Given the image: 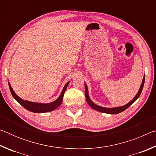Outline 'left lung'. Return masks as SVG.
<instances>
[{"mask_svg":"<svg viewBox=\"0 0 156 156\" xmlns=\"http://www.w3.org/2000/svg\"><path fill=\"white\" fill-rule=\"evenodd\" d=\"M144 80H145V76H144L143 80H142L141 86H140V88L139 91L138 92V94H137L136 96L133 98V100H131V101L129 102L128 104H126V105H124V106H122V107H115V108H105V107H100V106H98V105H96L95 103H94V102L91 100V99L89 98V94H88L87 86V84H84V88H85V97H86L87 102V103L89 104V106L93 108L94 109L96 110V111H98V112L106 113H109V114H117V113H119L122 112L123 111H125V109H127V108L129 106H130V105H131L132 104H133V102H135L136 100L138 98L139 96H140L141 92L142 91V89H143L144 84Z\"/></svg>","mask_w":156,"mask_h":156,"instance_id":"obj_1","label":"left lung"}]
</instances>
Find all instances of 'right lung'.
Returning <instances> with one entry per match:
<instances>
[{
    "instance_id": "1",
    "label": "right lung",
    "mask_w": 156,
    "mask_h": 156,
    "mask_svg": "<svg viewBox=\"0 0 156 156\" xmlns=\"http://www.w3.org/2000/svg\"><path fill=\"white\" fill-rule=\"evenodd\" d=\"M69 83V82H68V83L65 85L64 88H63L58 98L56 100H55L54 102H52L51 103H47V104L37 103V102L26 101V100L21 99L20 98L18 97L17 95L15 94V92L13 91V89L12 88L11 85H10L9 83V89H10V91H11L12 96L14 97L15 100H16L23 107L25 108L26 109L34 113H45V112H51V111L56 109L58 107H59L60 105L62 104L63 96H64L65 92L66 89Z\"/></svg>"
}]
</instances>
